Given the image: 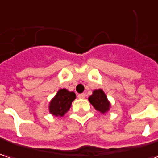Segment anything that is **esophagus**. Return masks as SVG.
Wrapping results in <instances>:
<instances>
[{"label": "esophagus", "instance_id": "1", "mask_svg": "<svg viewBox=\"0 0 158 158\" xmlns=\"http://www.w3.org/2000/svg\"><path fill=\"white\" fill-rule=\"evenodd\" d=\"M85 95L84 93H80V94L78 95V98H85Z\"/></svg>", "mask_w": 158, "mask_h": 158}]
</instances>
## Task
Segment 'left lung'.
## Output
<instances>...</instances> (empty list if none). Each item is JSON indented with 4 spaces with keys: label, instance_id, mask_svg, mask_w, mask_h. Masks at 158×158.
I'll use <instances>...</instances> for the list:
<instances>
[{
    "label": "left lung",
    "instance_id": "obj_1",
    "mask_svg": "<svg viewBox=\"0 0 158 158\" xmlns=\"http://www.w3.org/2000/svg\"><path fill=\"white\" fill-rule=\"evenodd\" d=\"M89 102L93 106V107L101 113L107 112L110 107V104L107 99L106 93L101 89L93 91V95L89 97Z\"/></svg>",
    "mask_w": 158,
    "mask_h": 158
}]
</instances>
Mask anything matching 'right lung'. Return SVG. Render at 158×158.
<instances>
[{
	"mask_svg": "<svg viewBox=\"0 0 158 158\" xmlns=\"http://www.w3.org/2000/svg\"><path fill=\"white\" fill-rule=\"evenodd\" d=\"M76 98L73 92H69L66 89H60L53 97L49 104V111L53 116L65 115L72 106V102Z\"/></svg>",
	"mask_w": 158,
	"mask_h": 158,
	"instance_id": "obj_1",
	"label": "right lung"
}]
</instances>
